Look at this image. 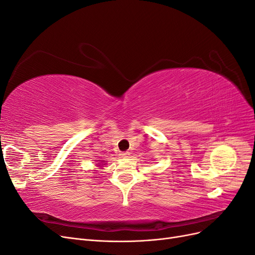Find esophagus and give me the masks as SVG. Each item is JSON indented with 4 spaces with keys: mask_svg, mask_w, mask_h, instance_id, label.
Segmentation results:
<instances>
[{
    "mask_svg": "<svg viewBox=\"0 0 255 255\" xmlns=\"http://www.w3.org/2000/svg\"><path fill=\"white\" fill-rule=\"evenodd\" d=\"M128 155H129V152H128V151L121 152V154H120V156H121V157H128Z\"/></svg>",
    "mask_w": 255,
    "mask_h": 255,
    "instance_id": "obj_1",
    "label": "esophagus"
}]
</instances>
